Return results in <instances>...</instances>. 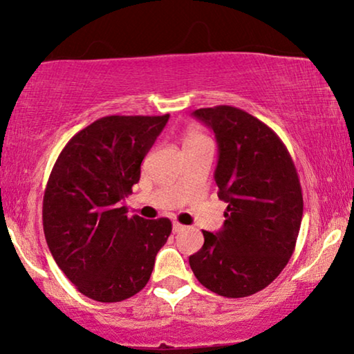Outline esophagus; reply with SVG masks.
<instances>
[{
  "mask_svg": "<svg viewBox=\"0 0 354 354\" xmlns=\"http://www.w3.org/2000/svg\"><path fill=\"white\" fill-rule=\"evenodd\" d=\"M185 229H187V225L180 224V222H174V224H172V230L176 232V234H178V232H183Z\"/></svg>",
  "mask_w": 354,
  "mask_h": 354,
  "instance_id": "34e87169",
  "label": "esophagus"
}]
</instances>
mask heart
<instances>
[{
    "label": "heart",
    "instance_id": "heart-1",
    "mask_svg": "<svg viewBox=\"0 0 354 354\" xmlns=\"http://www.w3.org/2000/svg\"><path fill=\"white\" fill-rule=\"evenodd\" d=\"M203 140H206L205 135H203L201 132H198V130H195V129H192V130H188V132L185 133V138H183V143L190 145V143L203 142Z\"/></svg>",
    "mask_w": 354,
    "mask_h": 354
}]
</instances>
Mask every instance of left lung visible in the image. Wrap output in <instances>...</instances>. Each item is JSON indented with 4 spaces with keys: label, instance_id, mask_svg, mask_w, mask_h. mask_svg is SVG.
Masks as SVG:
<instances>
[{
    "label": "left lung",
    "instance_id": "obj_1",
    "mask_svg": "<svg viewBox=\"0 0 354 354\" xmlns=\"http://www.w3.org/2000/svg\"><path fill=\"white\" fill-rule=\"evenodd\" d=\"M193 115L216 135L217 195L229 206L219 232L203 230L205 245L190 256V268L221 297H250L268 287L293 254L303 217L297 167L277 133L254 115L234 106Z\"/></svg>",
    "mask_w": 354,
    "mask_h": 354
}]
</instances>
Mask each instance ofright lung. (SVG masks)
<instances>
[{
    "label": "right lung",
    "mask_w": 354,
    "mask_h": 354,
    "mask_svg": "<svg viewBox=\"0 0 354 354\" xmlns=\"http://www.w3.org/2000/svg\"><path fill=\"white\" fill-rule=\"evenodd\" d=\"M167 120L169 114L95 120L69 140L48 178V248L75 288L95 301L115 303L138 293L171 235L166 217H129L120 206Z\"/></svg>",
    "instance_id": "right-lung-1"
}]
</instances>
